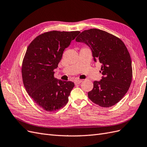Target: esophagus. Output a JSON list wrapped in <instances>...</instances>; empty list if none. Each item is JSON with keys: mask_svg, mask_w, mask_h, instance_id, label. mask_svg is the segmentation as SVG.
I'll use <instances>...</instances> for the list:
<instances>
[{"mask_svg": "<svg viewBox=\"0 0 147 147\" xmlns=\"http://www.w3.org/2000/svg\"><path fill=\"white\" fill-rule=\"evenodd\" d=\"M82 82V80H77L75 81V84H80Z\"/></svg>", "mask_w": 147, "mask_h": 147, "instance_id": "esophagus-1", "label": "esophagus"}]
</instances>
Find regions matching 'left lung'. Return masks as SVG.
<instances>
[{"label": "left lung", "instance_id": "obj_1", "mask_svg": "<svg viewBox=\"0 0 147 147\" xmlns=\"http://www.w3.org/2000/svg\"><path fill=\"white\" fill-rule=\"evenodd\" d=\"M75 40L90 47L94 61L102 64L103 76L94 82L88 97L102 107L115 105L126 94L132 81L131 59L125 45L115 35L97 29L84 30Z\"/></svg>", "mask_w": 147, "mask_h": 147}]
</instances>
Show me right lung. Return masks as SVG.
<instances>
[{
	"mask_svg": "<svg viewBox=\"0 0 147 147\" xmlns=\"http://www.w3.org/2000/svg\"><path fill=\"white\" fill-rule=\"evenodd\" d=\"M80 31L53 30L38 35L30 43L22 65L26 90L39 107L47 112L63 108L74 87V83L54 77L63 52Z\"/></svg>",
	"mask_w": 147,
	"mask_h": 147,
	"instance_id": "right-lung-1",
	"label": "right lung"
}]
</instances>
